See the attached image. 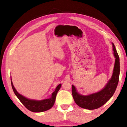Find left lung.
I'll use <instances>...</instances> for the list:
<instances>
[{
  "label": "left lung",
  "mask_w": 127,
  "mask_h": 127,
  "mask_svg": "<svg viewBox=\"0 0 127 127\" xmlns=\"http://www.w3.org/2000/svg\"><path fill=\"white\" fill-rule=\"evenodd\" d=\"M112 44L114 55L115 58L114 68L112 77L105 85L104 89L96 93L87 95H82L77 92L76 88L73 85L72 86L73 97L75 102L79 107L89 110H94L99 108L110 99L114 94L119 82L120 62L119 55L115 48L114 44L113 43Z\"/></svg>",
  "instance_id": "obj_1"
}]
</instances>
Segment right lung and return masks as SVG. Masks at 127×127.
I'll return each mask as SVG.
<instances>
[{"instance_id":"right-lung-1","label":"right lung","mask_w":127,"mask_h":127,"mask_svg":"<svg viewBox=\"0 0 127 127\" xmlns=\"http://www.w3.org/2000/svg\"><path fill=\"white\" fill-rule=\"evenodd\" d=\"M11 84L13 90L15 95L20 100V101L22 103V104L26 107L28 110L35 113L42 112V111H46L51 109L53 106L55 101L56 96H57L58 92L59 91L62 86L61 84H59L56 87L55 90L53 92L51 97L50 98H47V99H44L42 100H36L29 99V98L25 97V96L19 94L17 91V90L15 89L14 86L13 85L12 79Z\"/></svg>"}]
</instances>
